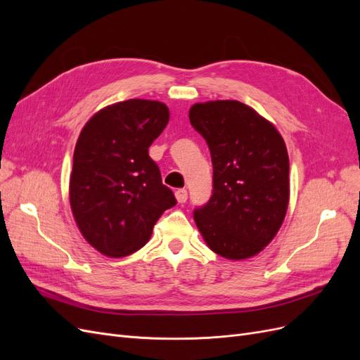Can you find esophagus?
<instances>
[{"label":"esophagus","instance_id":"esophagus-1","mask_svg":"<svg viewBox=\"0 0 360 360\" xmlns=\"http://www.w3.org/2000/svg\"><path fill=\"white\" fill-rule=\"evenodd\" d=\"M176 198L179 202H186L188 200V191L186 189H177L176 191Z\"/></svg>","mask_w":360,"mask_h":360}]
</instances>
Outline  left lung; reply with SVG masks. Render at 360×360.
I'll return each instance as SVG.
<instances>
[{
    "label": "left lung",
    "mask_w": 360,
    "mask_h": 360,
    "mask_svg": "<svg viewBox=\"0 0 360 360\" xmlns=\"http://www.w3.org/2000/svg\"><path fill=\"white\" fill-rule=\"evenodd\" d=\"M193 129L213 163L209 202L193 219L213 252L245 259L261 252L284 222L290 200V162L284 139L264 117L237 101L195 103Z\"/></svg>",
    "instance_id": "1"
}]
</instances>
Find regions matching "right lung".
<instances>
[{
    "label": "right lung",
    "instance_id": "right-lung-1",
    "mask_svg": "<svg viewBox=\"0 0 360 360\" xmlns=\"http://www.w3.org/2000/svg\"><path fill=\"white\" fill-rule=\"evenodd\" d=\"M169 122L168 106L129 99L96 112L78 138L70 207L94 249L122 258L143 248L160 214L177 204L148 147Z\"/></svg>",
    "mask_w": 360,
    "mask_h": 360
}]
</instances>
